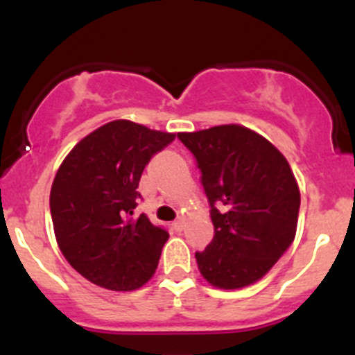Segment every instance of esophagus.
Masks as SVG:
<instances>
[{"label":"esophagus","instance_id":"esophagus-1","mask_svg":"<svg viewBox=\"0 0 355 355\" xmlns=\"http://www.w3.org/2000/svg\"><path fill=\"white\" fill-rule=\"evenodd\" d=\"M184 223H185V222H184V218H182V216H180V218L175 220V222L171 223V225H173V229L177 230V232H180V230L184 229Z\"/></svg>","mask_w":355,"mask_h":355}]
</instances>
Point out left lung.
Returning a JSON list of instances; mask_svg holds the SVG:
<instances>
[{
	"label": "left lung",
	"mask_w": 355,
	"mask_h": 355,
	"mask_svg": "<svg viewBox=\"0 0 355 355\" xmlns=\"http://www.w3.org/2000/svg\"><path fill=\"white\" fill-rule=\"evenodd\" d=\"M194 156L215 234L196 251L209 284L237 290L263 277L297 234L300 191L286 157L244 126L178 133Z\"/></svg>",
	"instance_id": "8db88e82"
}]
</instances>
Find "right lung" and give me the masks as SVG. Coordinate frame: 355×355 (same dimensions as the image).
Listing matches in <instances>:
<instances>
[{"mask_svg":"<svg viewBox=\"0 0 355 355\" xmlns=\"http://www.w3.org/2000/svg\"><path fill=\"white\" fill-rule=\"evenodd\" d=\"M175 140L118 119L85 137L55 175L50 213L65 260L112 291L137 290L154 276L168 230L135 216L144 168Z\"/></svg>","mask_w":355,"mask_h":355,"instance_id":"obj_1","label":"right lung"}]
</instances>
